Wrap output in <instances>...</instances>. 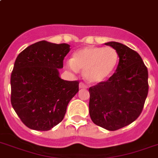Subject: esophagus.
Masks as SVG:
<instances>
[{"mask_svg":"<svg viewBox=\"0 0 158 158\" xmlns=\"http://www.w3.org/2000/svg\"><path fill=\"white\" fill-rule=\"evenodd\" d=\"M79 89H87V85H85L84 83H80L79 84Z\"/></svg>","mask_w":158,"mask_h":158,"instance_id":"1","label":"esophagus"}]
</instances>
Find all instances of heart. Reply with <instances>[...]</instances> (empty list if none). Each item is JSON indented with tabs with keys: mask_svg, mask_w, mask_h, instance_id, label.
<instances>
[{
	"mask_svg": "<svg viewBox=\"0 0 158 158\" xmlns=\"http://www.w3.org/2000/svg\"><path fill=\"white\" fill-rule=\"evenodd\" d=\"M118 62V54L112 47L88 46L77 50L72 60L66 63L71 71H84V79L89 84H99L108 79Z\"/></svg>",
	"mask_w": 158,
	"mask_h": 158,
	"instance_id": "heart-1",
	"label": "heart"
}]
</instances>
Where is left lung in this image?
<instances>
[{"mask_svg": "<svg viewBox=\"0 0 158 158\" xmlns=\"http://www.w3.org/2000/svg\"><path fill=\"white\" fill-rule=\"evenodd\" d=\"M118 54L116 71L107 81L90 87L89 115L94 123L115 131L134 122L148 93V72L138 53L118 42H108Z\"/></svg>", "mask_w": 158, "mask_h": 158, "instance_id": "left-lung-1", "label": "left lung"}]
</instances>
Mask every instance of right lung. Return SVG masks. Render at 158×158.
Wrapping results in <instances>:
<instances>
[{
  "label": "right lung",
  "instance_id": "obj_1",
  "mask_svg": "<svg viewBox=\"0 0 158 158\" xmlns=\"http://www.w3.org/2000/svg\"><path fill=\"white\" fill-rule=\"evenodd\" d=\"M69 47L41 40L26 48L15 60L10 102L31 129L48 131L59 124L69 101L79 92V81L64 80L59 73Z\"/></svg>",
  "mask_w": 158,
  "mask_h": 158
}]
</instances>
